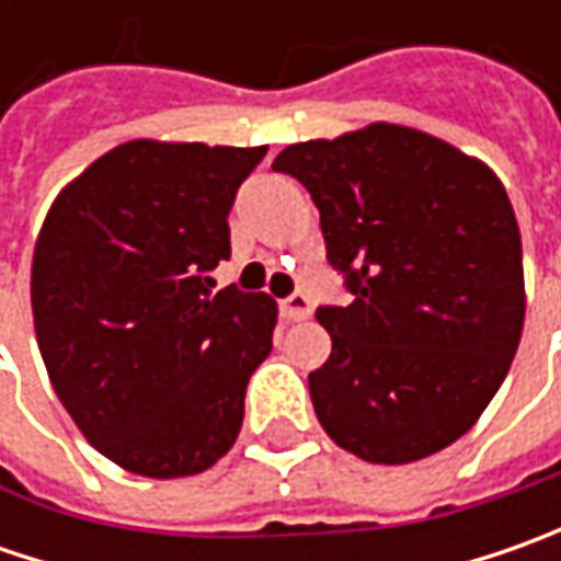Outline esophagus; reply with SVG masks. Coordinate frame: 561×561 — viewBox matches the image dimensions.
Masks as SVG:
<instances>
[{
  "label": "esophagus",
  "instance_id": "1",
  "mask_svg": "<svg viewBox=\"0 0 561 561\" xmlns=\"http://www.w3.org/2000/svg\"><path fill=\"white\" fill-rule=\"evenodd\" d=\"M280 314H284V321H302V318H309V314H312V302H309V296L293 293V296H287V299H280Z\"/></svg>",
  "mask_w": 561,
  "mask_h": 561
}]
</instances>
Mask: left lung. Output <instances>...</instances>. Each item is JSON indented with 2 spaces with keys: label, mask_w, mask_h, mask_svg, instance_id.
Masks as SVG:
<instances>
[{
  "label": "left lung",
  "mask_w": 561,
  "mask_h": 561,
  "mask_svg": "<svg viewBox=\"0 0 561 561\" xmlns=\"http://www.w3.org/2000/svg\"><path fill=\"white\" fill-rule=\"evenodd\" d=\"M309 190L350 306H318L331 358L309 375L328 437L377 465L456 443L515 358L525 271L500 178L399 124L287 146L274 164Z\"/></svg>",
  "instance_id": "obj_1"
}]
</instances>
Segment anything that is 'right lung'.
<instances>
[{"instance_id": "add662e5", "label": "right lung", "mask_w": 561, "mask_h": 561, "mask_svg": "<svg viewBox=\"0 0 561 561\" xmlns=\"http://www.w3.org/2000/svg\"><path fill=\"white\" fill-rule=\"evenodd\" d=\"M265 146L134 140L61 190L31 271L39 356L68 415L105 459L142 478L218 462L268 358L277 306L237 284V190Z\"/></svg>"}]
</instances>
